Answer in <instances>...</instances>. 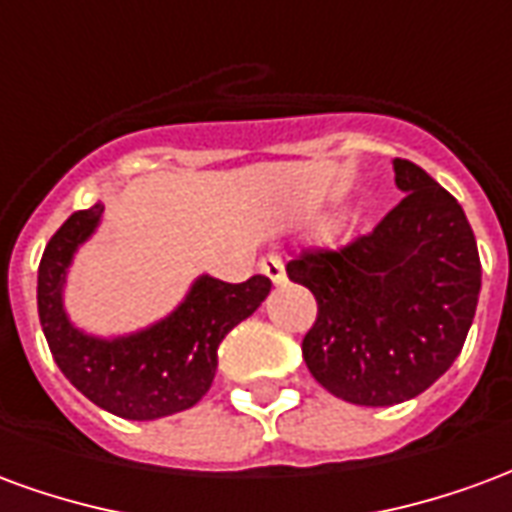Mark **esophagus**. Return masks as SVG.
I'll list each match as a JSON object with an SVG mask.
<instances>
[{"instance_id":"1","label":"esophagus","mask_w":512,"mask_h":512,"mask_svg":"<svg viewBox=\"0 0 512 512\" xmlns=\"http://www.w3.org/2000/svg\"><path fill=\"white\" fill-rule=\"evenodd\" d=\"M257 266H260V271H263L271 282H277V285L279 282H285V263H282V257L279 255H266Z\"/></svg>"}]
</instances>
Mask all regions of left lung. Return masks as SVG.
<instances>
[{"label": "left lung", "instance_id": "obj_1", "mask_svg": "<svg viewBox=\"0 0 512 512\" xmlns=\"http://www.w3.org/2000/svg\"><path fill=\"white\" fill-rule=\"evenodd\" d=\"M392 167L406 197L370 233L301 249L285 266L318 301L304 362L356 406H395L444 376L480 296L477 241L458 200L414 161Z\"/></svg>", "mask_w": 512, "mask_h": 512}]
</instances>
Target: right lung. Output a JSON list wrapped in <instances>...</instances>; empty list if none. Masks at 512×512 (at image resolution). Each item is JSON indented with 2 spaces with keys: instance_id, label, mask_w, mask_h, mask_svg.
<instances>
[{
  "instance_id": "right-lung-1",
  "label": "right lung",
  "mask_w": 512,
  "mask_h": 512,
  "mask_svg": "<svg viewBox=\"0 0 512 512\" xmlns=\"http://www.w3.org/2000/svg\"><path fill=\"white\" fill-rule=\"evenodd\" d=\"M104 213L95 202L51 235L38 268V315L51 356L65 378L95 406L123 419H158L186 411L211 389L219 343L266 299L271 282L200 277L169 318L145 332L98 340L73 329L62 310V282L76 246L90 238Z\"/></svg>"
}]
</instances>
